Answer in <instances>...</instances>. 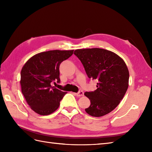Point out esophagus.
<instances>
[{
	"label": "esophagus",
	"instance_id": "1",
	"mask_svg": "<svg viewBox=\"0 0 152 152\" xmlns=\"http://www.w3.org/2000/svg\"><path fill=\"white\" fill-rule=\"evenodd\" d=\"M75 95H76L77 96H83V91H80L79 92L75 93Z\"/></svg>",
	"mask_w": 152,
	"mask_h": 152
}]
</instances>
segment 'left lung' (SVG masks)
<instances>
[{"label":"left lung","instance_id":"obj_1","mask_svg":"<svg viewBox=\"0 0 152 152\" xmlns=\"http://www.w3.org/2000/svg\"><path fill=\"white\" fill-rule=\"evenodd\" d=\"M88 78L96 80V89L86 92L91 104L85 110L93 117H101L114 110L124 98L129 86V73L124 61L117 54L101 48L74 51Z\"/></svg>","mask_w":152,"mask_h":152}]
</instances>
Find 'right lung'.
I'll use <instances>...</instances> for the list:
<instances>
[{"label": "right lung", "mask_w": 152, "mask_h": 152, "mask_svg": "<svg viewBox=\"0 0 152 152\" xmlns=\"http://www.w3.org/2000/svg\"><path fill=\"white\" fill-rule=\"evenodd\" d=\"M74 50H51L36 54L21 71V92L31 108L42 115L51 114L59 108L66 92L51 86L60 82L59 66Z\"/></svg>", "instance_id": "obj_1"}]
</instances>
